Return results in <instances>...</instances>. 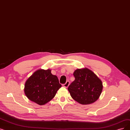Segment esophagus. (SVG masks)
I'll use <instances>...</instances> for the list:
<instances>
[{"mask_svg":"<svg viewBox=\"0 0 130 130\" xmlns=\"http://www.w3.org/2000/svg\"><path fill=\"white\" fill-rule=\"evenodd\" d=\"M70 85V81H67L64 84V87H65V88H67Z\"/></svg>","mask_w":130,"mask_h":130,"instance_id":"esophagus-1","label":"esophagus"}]
</instances>
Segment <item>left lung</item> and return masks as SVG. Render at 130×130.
I'll use <instances>...</instances> for the list:
<instances>
[{
	"mask_svg": "<svg viewBox=\"0 0 130 130\" xmlns=\"http://www.w3.org/2000/svg\"><path fill=\"white\" fill-rule=\"evenodd\" d=\"M73 75L75 80L68 87L72 98L82 105H89L97 101L103 88L100 79L87 68L77 69Z\"/></svg>",
	"mask_w": 130,
	"mask_h": 130,
	"instance_id": "1",
	"label": "left lung"
}]
</instances>
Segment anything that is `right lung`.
<instances>
[{"label":"right lung","instance_id":"obj_1","mask_svg":"<svg viewBox=\"0 0 130 130\" xmlns=\"http://www.w3.org/2000/svg\"><path fill=\"white\" fill-rule=\"evenodd\" d=\"M24 93L27 98L39 105L51 100L61 88L57 76L51 70H38L27 79L25 83Z\"/></svg>","mask_w":130,"mask_h":130}]
</instances>
